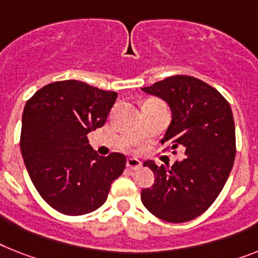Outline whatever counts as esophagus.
<instances>
[{"instance_id": "34e87169", "label": "esophagus", "mask_w": 258, "mask_h": 258, "mask_svg": "<svg viewBox=\"0 0 258 258\" xmlns=\"http://www.w3.org/2000/svg\"><path fill=\"white\" fill-rule=\"evenodd\" d=\"M141 166H142V163H141V161H140V159H137V158H127L126 167L129 170H137V169H140Z\"/></svg>"}]
</instances>
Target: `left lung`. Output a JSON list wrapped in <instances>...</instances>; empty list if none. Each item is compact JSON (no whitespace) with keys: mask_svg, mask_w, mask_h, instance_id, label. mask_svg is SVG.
Listing matches in <instances>:
<instances>
[{"mask_svg":"<svg viewBox=\"0 0 258 258\" xmlns=\"http://www.w3.org/2000/svg\"><path fill=\"white\" fill-rule=\"evenodd\" d=\"M142 91L169 104L172 120L162 145L186 158L171 167L146 161L154 172L152 187L141 191L146 210L161 220L186 223L201 216L221 192L236 157V134L231 105L219 91L186 75L166 78Z\"/></svg>","mask_w":258,"mask_h":258,"instance_id":"left-lung-1","label":"left lung"}]
</instances>
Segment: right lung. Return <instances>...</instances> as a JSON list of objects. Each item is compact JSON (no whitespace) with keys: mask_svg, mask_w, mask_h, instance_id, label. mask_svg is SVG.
<instances>
[{"mask_svg":"<svg viewBox=\"0 0 258 258\" xmlns=\"http://www.w3.org/2000/svg\"><path fill=\"white\" fill-rule=\"evenodd\" d=\"M116 99L113 91L61 80L27 100L21 153L39 195L60 214L80 216L101 207L125 170L124 154L100 157L87 137L105 124Z\"/></svg>","mask_w":258,"mask_h":258,"instance_id":"right-lung-1","label":"right lung"}]
</instances>
